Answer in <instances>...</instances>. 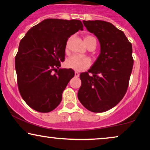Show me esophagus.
Returning <instances> with one entry per match:
<instances>
[{
    "mask_svg": "<svg viewBox=\"0 0 150 150\" xmlns=\"http://www.w3.org/2000/svg\"><path fill=\"white\" fill-rule=\"evenodd\" d=\"M74 76H75V77H79V74L77 72V71H75V73H74Z\"/></svg>",
    "mask_w": 150,
    "mask_h": 150,
    "instance_id": "obj_1",
    "label": "esophagus"
}]
</instances>
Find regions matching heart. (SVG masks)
I'll use <instances>...</instances> for the list:
<instances>
[{
	"label": "heart",
	"mask_w": 150,
	"mask_h": 150,
	"mask_svg": "<svg viewBox=\"0 0 150 150\" xmlns=\"http://www.w3.org/2000/svg\"><path fill=\"white\" fill-rule=\"evenodd\" d=\"M93 40H96V39L91 35L85 36V39H84V41H85L87 46H89V45ZM66 47L67 48V44ZM90 65H91V61L89 58L76 56V55L69 57L65 61V66L67 68L74 69L76 71H82L85 70L90 66Z\"/></svg>",
	"instance_id": "heart-1"
}]
</instances>
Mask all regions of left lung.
<instances>
[{"label":"left lung","mask_w":150,"mask_h":150,"mask_svg":"<svg viewBox=\"0 0 150 150\" xmlns=\"http://www.w3.org/2000/svg\"><path fill=\"white\" fill-rule=\"evenodd\" d=\"M83 22L97 37L100 53L87 72L80 74L82 84L78 98L90 111L104 112L115 106L126 93L133 67L132 46L124 33L110 22Z\"/></svg>","instance_id":"obj_1"}]
</instances>
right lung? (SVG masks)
Segmentation results:
<instances>
[{"label": "right lung", "instance_id": "obj_1", "mask_svg": "<svg viewBox=\"0 0 150 150\" xmlns=\"http://www.w3.org/2000/svg\"><path fill=\"white\" fill-rule=\"evenodd\" d=\"M83 26L78 20L49 18L28 30L20 41L15 59L18 89L33 109L48 112L60 104L63 91L74 76L73 69L59 68L67 41Z\"/></svg>", "mask_w": 150, "mask_h": 150}]
</instances>
